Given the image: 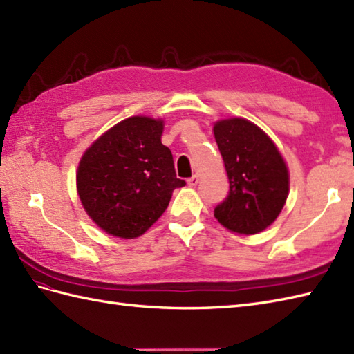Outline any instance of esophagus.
Returning a JSON list of instances; mask_svg holds the SVG:
<instances>
[{
  "label": "esophagus",
  "mask_w": 354,
  "mask_h": 354,
  "mask_svg": "<svg viewBox=\"0 0 354 354\" xmlns=\"http://www.w3.org/2000/svg\"><path fill=\"white\" fill-rule=\"evenodd\" d=\"M189 187H196L199 184V176L198 175H193L192 178H189V181H187Z\"/></svg>",
  "instance_id": "esophagus-1"
}]
</instances>
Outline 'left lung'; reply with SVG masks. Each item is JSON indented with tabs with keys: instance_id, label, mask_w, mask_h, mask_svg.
<instances>
[{
	"instance_id": "obj_1",
	"label": "left lung",
	"mask_w": 354,
	"mask_h": 354,
	"mask_svg": "<svg viewBox=\"0 0 354 354\" xmlns=\"http://www.w3.org/2000/svg\"><path fill=\"white\" fill-rule=\"evenodd\" d=\"M213 132L230 181L228 198L214 208V217L234 234H259L288 199V164L272 138L250 120H217Z\"/></svg>"
}]
</instances>
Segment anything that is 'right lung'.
<instances>
[{
  "label": "right lung",
  "mask_w": 354,
  "mask_h": 354,
  "mask_svg": "<svg viewBox=\"0 0 354 354\" xmlns=\"http://www.w3.org/2000/svg\"><path fill=\"white\" fill-rule=\"evenodd\" d=\"M162 131V118L133 115L102 133L82 155L76 171L80 204L106 234L142 236L169 207L173 190L185 185L161 142Z\"/></svg>",
  "instance_id": "1"
}]
</instances>
